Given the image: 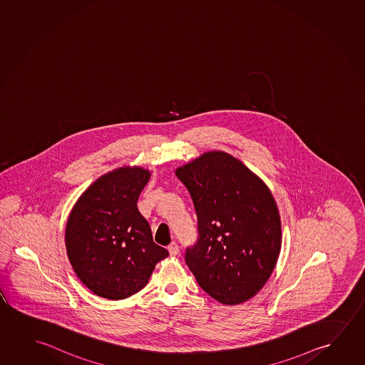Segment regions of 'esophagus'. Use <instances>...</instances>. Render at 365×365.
Listing matches in <instances>:
<instances>
[{
  "mask_svg": "<svg viewBox=\"0 0 365 365\" xmlns=\"http://www.w3.org/2000/svg\"><path fill=\"white\" fill-rule=\"evenodd\" d=\"M168 252L170 254V257H175L178 252H180V247L177 242H172L168 247Z\"/></svg>",
  "mask_w": 365,
  "mask_h": 365,
  "instance_id": "esophagus-1",
  "label": "esophagus"
}]
</instances>
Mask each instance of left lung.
Masks as SVG:
<instances>
[{
    "label": "left lung",
    "mask_w": 365,
    "mask_h": 365,
    "mask_svg": "<svg viewBox=\"0 0 365 365\" xmlns=\"http://www.w3.org/2000/svg\"><path fill=\"white\" fill-rule=\"evenodd\" d=\"M191 193L198 242L185 263L213 299L235 306L254 297L273 273L281 217L268 185L229 153L211 150L175 169Z\"/></svg>",
    "instance_id": "1"
}]
</instances>
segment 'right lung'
Returning <instances> with one entry per match:
<instances>
[{"mask_svg":"<svg viewBox=\"0 0 365 365\" xmlns=\"http://www.w3.org/2000/svg\"><path fill=\"white\" fill-rule=\"evenodd\" d=\"M149 169L123 165L103 174L74 203L66 226L68 258L98 297L123 299L140 291L168 250L153 242L136 202Z\"/></svg>","mask_w":365,"mask_h":365,"instance_id":"1","label":"right lung"}]
</instances>
